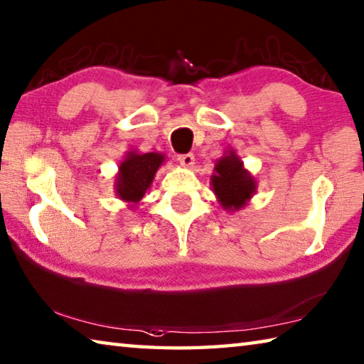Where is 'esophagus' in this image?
I'll use <instances>...</instances> for the list:
<instances>
[{
  "instance_id": "obj_1",
  "label": "esophagus",
  "mask_w": 364,
  "mask_h": 364,
  "mask_svg": "<svg viewBox=\"0 0 364 364\" xmlns=\"http://www.w3.org/2000/svg\"><path fill=\"white\" fill-rule=\"evenodd\" d=\"M178 159V162H180L183 167H193V164H194V154H191V153H188V154H180L176 157Z\"/></svg>"
}]
</instances>
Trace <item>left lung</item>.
I'll list each match as a JSON object with an SVG mask.
<instances>
[{"instance_id":"1","label":"left lung","mask_w":364,"mask_h":364,"mask_svg":"<svg viewBox=\"0 0 364 364\" xmlns=\"http://www.w3.org/2000/svg\"><path fill=\"white\" fill-rule=\"evenodd\" d=\"M210 180L218 202L226 211L242 210L256 194L257 181L243 167V162L234 148H228L221 159L216 161Z\"/></svg>"}]
</instances>
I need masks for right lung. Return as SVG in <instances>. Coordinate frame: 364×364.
<instances>
[{"label": "right lung", "instance_id": "add662e5", "mask_svg": "<svg viewBox=\"0 0 364 364\" xmlns=\"http://www.w3.org/2000/svg\"><path fill=\"white\" fill-rule=\"evenodd\" d=\"M165 162L162 153H138L130 149L125 153L119 164V170L114 178L116 196L122 202L135 208L153 184L154 176L161 165Z\"/></svg>", "mask_w": 364, "mask_h": 364}]
</instances>
